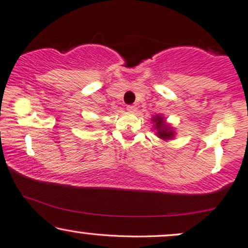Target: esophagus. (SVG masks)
I'll return each instance as SVG.
<instances>
[{
    "instance_id": "obj_1",
    "label": "esophagus",
    "mask_w": 248,
    "mask_h": 248,
    "mask_svg": "<svg viewBox=\"0 0 248 248\" xmlns=\"http://www.w3.org/2000/svg\"><path fill=\"white\" fill-rule=\"evenodd\" d=\"M127 110L129 111V112H136V110H137V106H134V104H132V106H128L127 107Z\"/></svg>"
}]
</instances>
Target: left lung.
I'll use <instances>...</instances> for the list:
<instances>
[{
	"label": "left lung",
	"mask_w": 248,
	"mask_h": 248,
	"mask_svg": "<svg viewBox=\"0 0 248 248\" xmlns=\"http://www.w3.org/2000/svg\"><path fill=\"white\" fill-rule=\"evenodd\" d=\"M152 121L154 124L153 129L155 130L156 136L162 139V140L167 141L170 140V139H174V137H175V131H174L172 124L166 123V119L162 114H155V116H153Z\"/></svg>",
	"instance_id": "1"
}]
</instances>
